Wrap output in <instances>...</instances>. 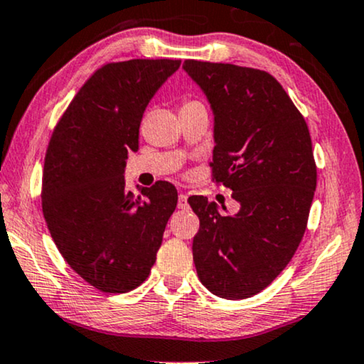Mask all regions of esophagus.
Masks as SVG:
<instances>
[{
	"label": "esophagus",
	"mask_w": 364,
	"mask_h": 364,
	"mask_svg": "<svg viewBox=\"0 0 364 364\" xmlns=\"http://www.w3.org/2000/svg\"><path fill=\"white\" fill-rule=\"evenodd\" d=\"M178 209H188V202L186 193H181L178 196Z\"/></svg>",
	"instance_id": "obj_1"
}]
</instances>
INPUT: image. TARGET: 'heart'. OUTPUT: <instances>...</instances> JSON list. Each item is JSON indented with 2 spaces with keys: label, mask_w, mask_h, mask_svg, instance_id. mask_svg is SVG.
I'll list each match as a JSON object with an SVG mask.
<instances>
[{
  "label": "heart",
  "mask_w": 364,
  "mask_h": 364,
  "mask_svg": "<svg viewBox=\"0 0 364 364\" xmlns=\"http://www.w3.org/2000/svg\"><path fill=\"white\" fill-rule=\"evenodd\" d=\"M196 107H204L199 100H193V98H186L181 103V110H187V108H196Z\"/></svg>",
  "instance_id": "b5f03b06"
}]
</instances>
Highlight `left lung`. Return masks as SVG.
Wrapping results in <instances>:
<instances>
[{
    "label": "left lung",
    "instance_id": "8db88e82",
    "mask_svg": "<svg viewBox=\"0 0 364 364\" xmlns=\"http://www.w3.org/2000/svg\"><path fill=\"white\" fill-rule=\"evenodd\" d=\"M183 68L215 115L212 182L240 204L229 215L205 197H188L200 220L192 244L197 276L212 294L245 299L281 274L308 228L318 178L309 129L264 70L199 60Z\"/></svg>",
    "mask_w": 364,
    "mask_h": 364
}]
</instances>
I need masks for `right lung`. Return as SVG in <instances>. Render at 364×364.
Instances as JSON below:
<instances>
[{"instance_id":"obj_1","label":"right lung","mask_w":364,"mask_h":364,"mask_svg":"<svg viewBox=\"0 0 364 364\" xmlns=\"http://www.w3.org/2000/svg\"><path fill=\"white\" fill-rule=\"evenodd\" d=\"M181 60L110 61L93 72L56 122L45 155L41 207L68 266L102 292L122 294L150 274L177 188H125L145 107Z\"/></svg>"}]
</instances>
